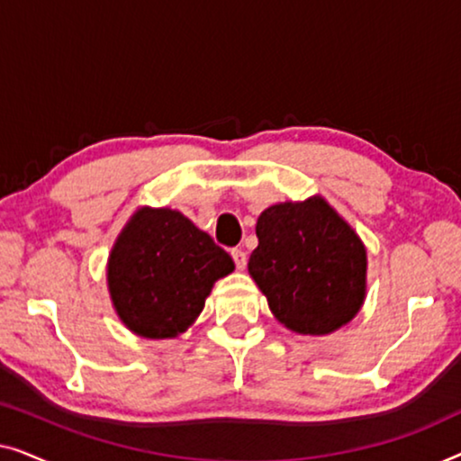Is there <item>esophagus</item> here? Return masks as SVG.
<instances>
[{
  "label": "esophagus",
  "instance_id": "obj_1",
  "mask_svg": "<svg viewBox=\"0 0 461 461\" xmlns=\"http://www.w3.org/2000/svg\"><path fill=\"white\" fill-rule=\"evenodd\" d=\"M230 256H232V260H235V267H237L239 270H243L245 264H248V256H245V251H241V249H232Z\"/></svg>",
  "mask_w": 461,
  "mask_h": 461
}]
</instances>
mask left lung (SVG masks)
Wrapping results in <instances>:
<instances>
[{"instance_id":"obj_1","label":"left lung","mask_w":461,"mask_h":461,"mask_svg":"<svg viewBox=\"0 0 461 461\" xmlns=\"http://www.w3.org/2000/svg\"><path fill=\"white\" fill-rule=\"evenodd\" d=\"M256 235L249 275L287 330L325 336L355 319L367 289V251L323 197L270 205Z\"/></svg>"}]
</instances>
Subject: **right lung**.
<instances>
[{
    "label": "right lung",
    "instance_id": "obj_1",
    "mask_svg": "<svg viewBox=\"0 0 461 461\" xmlns=\"http://www.w3.org/2000/svg\"><path fill=\"white\" fill-rule=\"evenodd\" d=\"M232 270V258L180 212L140 207L113 245L106 279L123 325L163 339L186 331Z\"/></svg>",
    "mask_w": 461,
    "mask_h": 461
}]
</instances>
